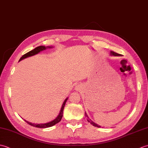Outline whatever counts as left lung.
Segmentation results:
<instances>
[{
    "mask_svg": "<svg viewBox=\"0 0 148 148\" xmlns=\"http://www.w3.org/2000/svg\"><path fill=\"white\" fill-rule=\"evenodd\" d=\"M111 54L112 55H114V56H121V55L120 54H118V53H115V52H114V51H111ZM85 114H86V116H87L88 117V116L86 115V114L85 113ZM88 122H90L91 124H92V125H93V126H95V127H100V126H99L98 125H97V124H95V123H93L92 121H91L90 119H88Z\"/></svg>",
    "mask_w": 148,
    "mask_h": 148,
    "instance_id": "1",
    "label": "left lung"
}]
</instances>
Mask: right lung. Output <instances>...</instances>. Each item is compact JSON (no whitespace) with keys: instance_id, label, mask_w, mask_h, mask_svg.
Wrapping results in <instances>:
<instances>
[{"instance_id":"right-lung-1","label":"right lung","mask_w":148,"mask_h":148,"mask_svg":"<svg viewBox=\"0 0 148 148\" xmlns=\"http://www.w3.org/2000/svg\"><path fill=\"white\" fill-rule=\"evenodd\" d=\"M49 48H50V47H49ZM46 49V47L45 46H40L37 47V48H36L35 49H34L33 50H31L30 51L28 52V53H25V55H23L20 58V60H19V61H20V60H23L24 58H26L27 57H29V56L35 55L36 54H37V53H39L40 51H42V50H45ZM67 99H68V98L66 99L65 100L64 102L63 103V105L62 106L59 115L58 116V117L56 118L55 119H54V120H53L52 121L49 122V123H44V124H35V123H30V122L27 121L26 120H25V121L28 124L31 125V126L35 127H37V128H48V127H50L53 126V125H55V124L58 123V122H60V121H61V119L62 118V116H63V111H64V107H65V103H66V102H67Z\"/></svg>"}]
</instances>
